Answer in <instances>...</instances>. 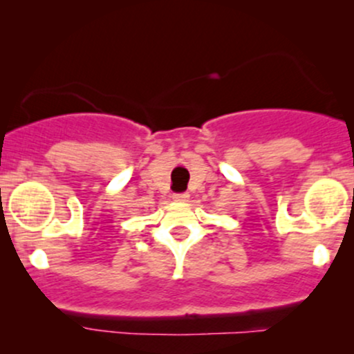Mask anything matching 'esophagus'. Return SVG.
<instances>
[{
	"label": "esophagus",
	"instance_id": "esophagus-1",
	"mask_svg": "<svg viewBox=\"0 0 354 354\" xmlns=\"http://www.w3.org/2000/svg\"><path fill=\"white\" fill-rule=\"evenodd\" d=\"M188 198H189L188 193H174V195H173L174 201H186Z\"/></svg>",
	"mask_w": 354,
	"mask_h": 354
}]
</instances>
